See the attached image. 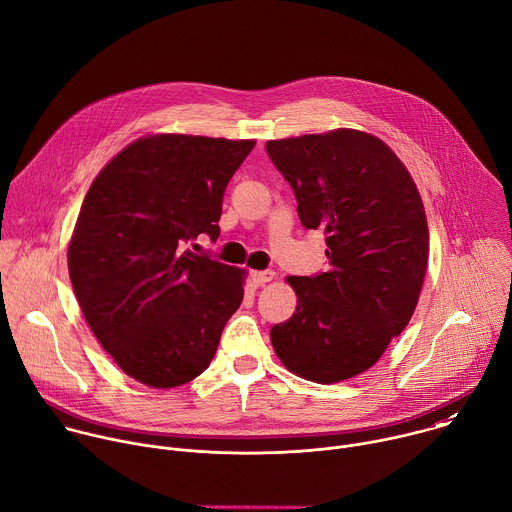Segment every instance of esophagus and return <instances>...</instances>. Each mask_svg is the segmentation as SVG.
Instances as JSON below:
<instances>
[{
    "mask_svg": "<svg viewBox=\"0 0 512 512\" xmlns=\"http://www.w3.org/2000/svg\"><path fill=\"white\" fill-rule=\"evenodd\" d=\"M251 277H253V283H255V285H265V283H269V281L275 277V271H271V269L253 271Z\"/></svg>",
    "mask_w": 512,
    "mask_h": 512,
    "instance_id": "1",
    "label": "esophagus"
}]
</instances>
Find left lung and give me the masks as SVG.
Masks as SVG:
<instances>
[{
    "label": "left lung",
    "instance_id": "1",
    "mask_svg": "<svg viewBox=\"0 0 512 512\" xmlns=\"http://www.w3.org/2000/svg\"><path fill=\"white\" fill-rule=\"evenodd\" d=\"M301 225L325 229L329 269L287 277L295 313L271 344L295 376L335 384L370 370L408 325L428 267V221L404 162L378 136L337 128L265 142Z\"/></svg>",
    "mask_w": 512,
    "mask_h": 512
}]
</instances>
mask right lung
Returning <instances> with one entry per match:
<instances>
[{"instance_id":"add662e5","label":"right lung","mask_w":512,"mask_h":512,"mask_svg":"<svg viewBox=\"0 0 512 512\" xmlns=\"http://www.w3.org/2000/svg\"><path fill=\"white\" fill-rule=\"evenodd\" d=\"M255 140L146 134L92 181L68 245L80 309L118 368L150 388L201 376L247 271L185 249L219 237L221 203Z\"/></svg>"}]
</instances>
